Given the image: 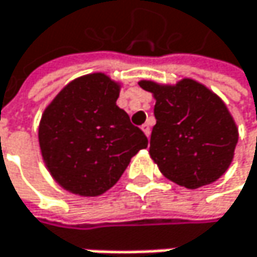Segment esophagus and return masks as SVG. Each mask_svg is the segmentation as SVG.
I'll return each instance as SVG.
<instances>
[{
  "label": "esophagus",
  "mask_w": 257,
  "mask_h": 257,
  "mask_svg": "<svg viewBox=\"0 0 257 257\" xmlns=\"http://www.w3.org/2000/svg\"><path fill=\"white\" fill-rule=\"evenodd\" d=\"M141 129H143V132H144L147 137H150V134H152V128H150V125H149V123H144V125L141 126Z\"/></svg>",
  "instance_id": "1"
}]
</instances>
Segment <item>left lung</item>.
<instances>
[{
    "label": "left lung",
    "instance_id": "8db88e82",
    "mask_svg": "<svg viewBox=\"0 0 257 257\" xmlns=\"http://www.w3.org/2000/svg\"><path fill=\"white\" fill-rule=\"evenodd\" d=\"M156 104L150 156L160 172L194 190L219 179L229 168L238 129L225 103L194 79L175 85L140 81Z\"/></svg>",
    "mask_w": 257,
    "mask_h": 257
}]
</instances>
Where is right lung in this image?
Returning <instances> with one entry per match:
<instances>
[{"instance_id":"obj_1","label":"right lung","mask_w":257,"mask_h":257,"mask_svg":"<svg viewBox=\"0 0 257 257\" xmlns=\"http://www.w3.org/2000/svg\"><path fill=\"white\" fill-rule=\"evenodd\" d=\"M120 83L104 73L69 82L39 122L47 169L72 194L97 197L111 188L149 140L116 105Z\"/></svg>"}]
</instances>
